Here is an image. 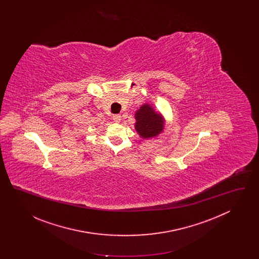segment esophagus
Instances as JSON below:
<instances>
[{
    "label": "esophagus",
    "mask_w": 259,
    "mask_h": 259,
    "mask_svg": "<svg viewBox=\"0 0 259 259\" xmlns=\"http://www.w3.org/2000/svg\"><path fill=\"white\" fill-rule=\"evenodd\" d=\"M112 119H113L114 122L119 123V122L121 121V115H119V114H114V115L112 116Z\"/></svg>",
    "instance_id": "34e87169"
}]
</instances>
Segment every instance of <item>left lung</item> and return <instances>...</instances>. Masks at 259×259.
<instances>
[{
  "instance_id": "left-lung-1",
  "label": "left lung",
  "mask_w": 259,
  "mask_h": 259,
  "mask_svg": "<svg viewBox=\"0 0 259 259\" xmlns=\"http://www.w3.org/2000/svg\"><path fill=\"white\" fill-rule=\"evenodd\" d=\"M135 119V130L144 140L155 138L164 132L165 118L148 103L143 104L136 111Z\"/></svg>"
}]
</instances>
